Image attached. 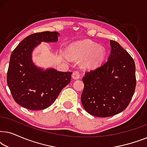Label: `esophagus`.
Returning a JSON list of instances; mask_svg holds the SVG:
<instances>
[{"label": "esophagus", "mask_w": 147, "mask_h": 147, "mask_svg": "<svg viewBox=\"0 0 147 147\" xmlns=\"http://www.w3.org/2000/svg\"><path fill=\"white\" fill-rule=\"evenodd\" d=\"M72 78L74 80H78L80 78V74L79 71H74L73 73H72Z\"/></svg>", "instance_id": "1"}]
</instances>
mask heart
Segmentation results:
<instances>
[{"label":"heart","instance_id":"1","mask_svg":"<svg viewBox=\"0 0 147 147\" xmlns=\"http://www.w3.org/2000/svg\"><path fill=\"white\" fill-rule=\"evenodd\" d=\"M69 56L73 59H83V65L88 68L96 67L104 61L106 50L103 47L89 40L78 42L71 45L68 50Z\"/></svg>","mask_w":147,"mask_h":147}]
</instances>
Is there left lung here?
Instances as JSON below:
<instances>
[{"label":"left lung","instance_id":"left-lung-1","mask_svg":"<svg viewBox=\"0 0 147 147\" xmlns=\"http://www.w3.org/2000/svg\"><path fill=\"white\" fill-rule=\"evenodd\" d=\"M110 42L111 51L107 61L86 71L82 78V105L86 112L98 117H110L125 110L136 88L133 59L118 42Z\"/></svg>","mask_w":147,"mask_h":147}]
</instances>
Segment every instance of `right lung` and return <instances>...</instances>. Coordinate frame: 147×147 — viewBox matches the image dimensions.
<instances>
[{"label":"right lung","instance_id":"1","mask_svg":"<svg viewBox=\"0 0 147 147\" xmlns=\"http://www.w3.org/2000/svg\"><path fill=\"white\" fill-rule=\"evenodd\" d=\"M58 32L43 31L25 38L13 50L7 71V84L15 101L31 110L45 109L71 81V72L44 70L32 61L34 48L42 41L57 42Z\"/></svg>","mask_w":147,"mask_h":147}]
</instances>
